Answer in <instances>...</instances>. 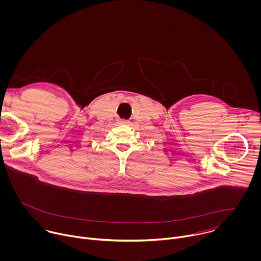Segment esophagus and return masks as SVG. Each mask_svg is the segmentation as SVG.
Here are the masks:
<instances>
[{
	"label": "esophagus",
	"instance_id": "34e87169",
	"mask_svg": "<svg viewBox=\"0 0 261 261\" xmlns=\"http://www.w3.org/2000/svg\"><path fill=\"white\" fill-rule=\"evenodd\" d=\"M120 124H122V125H129L130 121H128V120H121Z\"/></svg>",
	"mask_w": 261,
	"mask_h": 261
}]
</instances>
